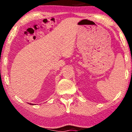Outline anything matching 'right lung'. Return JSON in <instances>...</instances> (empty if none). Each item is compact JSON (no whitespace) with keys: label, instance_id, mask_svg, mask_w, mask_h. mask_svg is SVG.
I'll use <instances>...</instances> for the list:
<instances>
[{"label":"right lung","instance_id":"add662e5","mask_svg":"<svg viewBox=\"0 0 132 132\" xmlns=\"http://www.w3.org/2000/svg\"><path fill=\"white\" fill-rule=\"evenodd\" d=\"M28 104H29V103H28ZM30 104V105H35V104H31V103H30V104Z\"/></svg>","mask_w":132,"mask_h":132}]
</instances>
